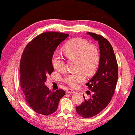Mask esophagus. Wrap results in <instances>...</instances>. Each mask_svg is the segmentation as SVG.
<instances>
[{"label":"esophagus","mask_w":135,"mask_h":135,"mask_svg":"<svg viewBox=\"0 0 135 135\" xmlns=\"http://www.w3.org/2000/svg\"><path fill=\"white\" fill-rule=\"evenodd\" d=\"M66 92L68 93H75V91H74V90L72 89H70V88H68V89L66 90Z\"/></svg>","instance_id":"obj_1"}]
</instances>
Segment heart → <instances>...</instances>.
<instances>
[{
    "label": "heart",
    "instance_id": "obj_1",
    "mask_svg": "<svg viewBox=\"0 0 135 135\" xmlns=\"http://www.w3.org/2000/svg\"><path fill=\"white\" fill-rule=\"evenodd\" d=\"M63 51L68 58L77 59L79 68L88 74L93 73L98 67L100 59L98 50L84 38H74L70 40L64 45ZM51 64L59 71H63L65 68L63 58L57 52L52 55ZM85 77L84 72L80 71L68 74L64 78V81L71 87L75 88L79 84L84 82Z\"/></svg>",
    "mask_w": 135,
    "mask_h": 135
}]
</instances>
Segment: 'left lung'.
I'll return each mask as SVG.
<instances>
[{
	"instance_id": "8db88e82",
	"label": "left lung",
	"mask_w": 135,
	"mask_h": 135,
	"mask_svg": "<svg viewBox=\"0 0 135 135\" xmlns=\"http://www.w3.org/2000/svg\"><path fill=\"white\" fill-rule=\"evenodd\" d=\"M99 45V63L97 71L86 85L93 91L90 98L76 111L85 118L93 117L102 111L109 104L115 91L118 79V66L113 49L109 42L103 36L95 33L86 32Z\"/></svg>"
}]
</instances>
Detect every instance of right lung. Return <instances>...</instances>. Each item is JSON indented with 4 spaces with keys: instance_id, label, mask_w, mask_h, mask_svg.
I'll list each match as a JSON object with an SVG mask.
<instances>
[{
    "instance_id": "obj_1",
    "label": "right lung",
    "mask_w": 135,
    "mask_h": 135,
    "mask_svg": "<svg viewBox=\"0 0 135 135\" xmlns=\"http://www.w3.org/2000/svg\"><path fill=\"white\" fill-rule=\"evenodd\" d=\"M69 34L56 32L42 33L27 44L20 61V85L25 99L37 113L49 115L58 109L62 90L51 91L45 83L53 73L51 57L58 46Z\"/></svg>"
}]
</instances>
